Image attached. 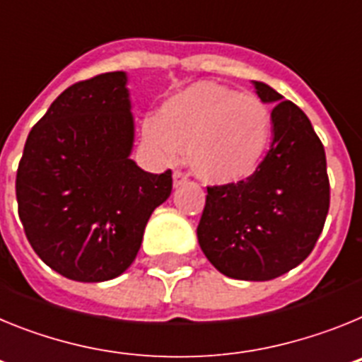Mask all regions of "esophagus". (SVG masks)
<instances>
[{
    "label": "esophagus",
    "mask_w": 362,
    "mask_h": 362,
    "mask_svg": "<svg viewBox=\"0 0 362 362\" xmlns=\"http://www.w3.org/2000/svg\"><path fill=\"white\" fill-rule=\"evenodd\" d=\"M187 181H188V175L185 174V172L181 170L174 172V187H181V185L187 183Z\"/></svg>",
    "instance_id": "esophagus-1"
}]
</instances>
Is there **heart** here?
<instances>
[{
	"label": "heart",
	"instance_id": "1",
	"mask_svg": "<svg viewBox=\"0 0 362 362\" xmlns=\"http://www.w3.org/2000/svg\"><path fill=\"white\" fill-rule=\"evenodd\" d=\"M267 103L219 83L201 81L175 92L146 117L141 139L163 163L179 158L187 145L192 172L212 185L250 177L263 161L272 139Z\"/></svg>",
	"mask_w": 362,
	"mask_h": 362
}]
</instances>
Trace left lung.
<instances>
[{
    "label": "left lung",
    "mask_w": 362,
    "mask_h": 362,
    "mask_svg": "<svg viewBox=\"0 0 362 362\" xmlns=\"http://www.w3.org/2000/svg\"><path fill=\"white\" fill-rule=\"evenodd\" d=\"M254 86L261 101L276 103L270 150L250 177L206 187L197 239L221 274L270 281L312 254L330 209V181L305 112L264 83Z\"/></svg>",
    "instance_id": "left-lung-1"
}]
</instances>
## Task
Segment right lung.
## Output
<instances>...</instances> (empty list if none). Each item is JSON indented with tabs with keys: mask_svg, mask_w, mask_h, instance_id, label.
Masks as SVG:
<instances>
[{
	"mask_svg": "<svg viewBox=\"0 0 362 362\" xmlns=\"http://www.w3.org/2000/svg\"><path fill=\"white\" fill-rule=\"evenodd\" d=\"M124 72L70 85L32 127L16 174L25 235L63 277L101 283L136 259L172 170L150 174L130 156L134 123Z\"/></svg>",
	"mask_w": 362,
	"mask_h": 362,
	"instance_id": "1",
	"label": "right lung"
}]
</instances>
